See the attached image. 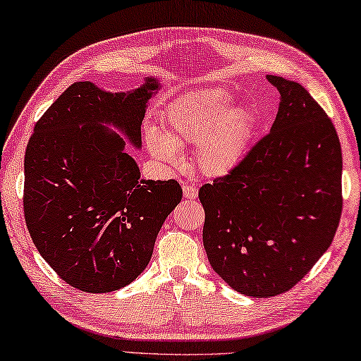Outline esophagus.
Returning <instances> with one entry per match:
<instances>
[{"instance_id": "obj_1", "label": "esophagus", "mask_w": 361, "mask_h": 361, "mask_svg": "<svg viewBox=\"0 0 361 361\" xmlns=\"http://www.w3.org/2000/svg\"><path fill=\"white\" fill-rule=\"evenodd\" d=\"M199 194V188L194 185V183H186L185 186H183V195H185V199H195Z\"/></svg>"}]
</instances>
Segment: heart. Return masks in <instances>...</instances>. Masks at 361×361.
Instances as JSON below:
<instances>
[{
  "label": "heart",
  "mask_w": 361,
  "mask_h": 361,
  "mask_svg": "<svg viewBox=\"0 0 361 361\" xmlns=\"http://www.w3.org/2000/svg\"><path fill=\"white\" fill-rule=\"evenodd\" d=\"M224 90H202L181 97L166 114L164 133L147 130L145 142L154 158L178 161V147L195 145V162L203 173L227 175L245 158L254 118L245 106L232 107Z\"/></svg>",
  "instance_id": "obj_1"
}]
</instances>
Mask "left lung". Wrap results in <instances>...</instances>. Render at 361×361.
Segmentation results:
<instances>
[{"instance_id":"obj_1","label":"left lung","mask_w":361,"mask_h":361,"mask_svg":"<svg viewBox=\"0 0 361 361\" xmlns=\"http://www.w3.org/2000/svg\"><path fill=\"white\" fill-rule=\"evenodd\" d=\"M267 78L281 94L270 133L199 191L209 265L255 298L300 283L330 247L343 212V154L331 120L300 83Z\"/></svg>"}]
</instances>
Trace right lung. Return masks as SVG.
Wrapping results in <instances>:
<instances>
[{"instance_id":"add662e5","label":"right lung","mask_w":361,"mask_h":361,"mask_svg":"<svg viewBox=\"0 0 361 361\" xmlns=\"http://www.w3.org/2000/svg\"><path fill=\"white\" fill-rule=\"evenodd\" d=\"M158 90L154 77L126 93L75 82L36 123L26 147V227L44 260L82 292L133 283L183 197L175 180H140L126 143L109 129L140 148L147 104Z\"/></svg>"}]
</instances>
